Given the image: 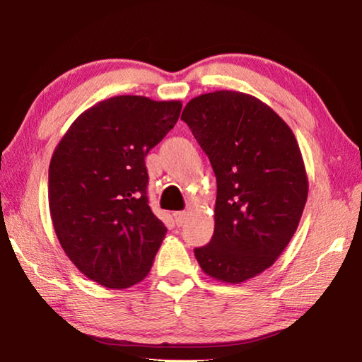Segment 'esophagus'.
Masks as SVG:
<instances>
[{"instance_id":"obj_1","label":"esophagus","mask_w":362,"mask_h":362,"mask_svg":"<svg viewBox=\"0 0 362 362\" xmlns=\"http://www.w3.org/2000/svg\"><path fill=\"white\" fill-rule=\"evenodd\" d=\"M185 218H187V212H185V211L174 212V220H175L177 226H182V225H183V222H185Z\"/></svg>"}]
</instances>
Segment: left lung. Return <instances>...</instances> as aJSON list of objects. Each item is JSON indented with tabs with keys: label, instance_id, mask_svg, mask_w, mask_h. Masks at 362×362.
Instances as JSON below:
<instances>
[{
	"label": "left lung",
	"instance_id": "left-lung-1",
	"mask_svg": "<svg viewBox=\"0 0 362 362\" xmlns=\"http://www.w3.org/2000/svg\"><path fill=\"white\" fill-rule=\"evenodd\" d=\"M182 119L217 179L212 240L194 257L211 278L240 284L272 267L297 230L308 198L302 153L272 108L236 90L194 97Z\"/></svg>",
	"mask_w": 362,
	"mask_h": 362
}]
</instances>
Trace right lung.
I'll use <instances>...</instances> for the list:
<instances>
[{
	"mask_svg": "<svg viewBox=\"0 0 362 362\" xmlns=\"http://www.w3.org/2000/svg\"><path fill=\"white\" fill-rule=\"evenodd\" d=\"M180 110L179 100L112 97L79 115L54 150L49 209L60 246L110 289L140 283L168 231L148 206L145 156Z\"/></svg>",
	"mask_w": 362,
	"mask_h": 362,
	"instance_id": "right-lung-1",
	"label": "right lung"
}]
</instances>
